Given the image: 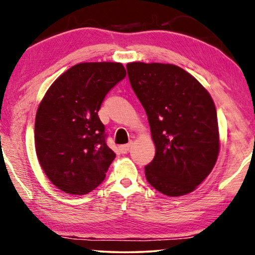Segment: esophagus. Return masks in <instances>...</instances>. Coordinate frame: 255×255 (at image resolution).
<instances>
[{
    "mask_svg": "<svg viewBox=\"0 0 255 255\" xmlns=\"http://www.w3.org/2000/svg\"><path fill=\"white\" fill-rule=\"evenodd\" d=\"M131 146H132V142H128V144H125V145H121L120 146L121 153H123V154H125V153H128V151H130Z\"/></svg>",
    "mask_w": 255,
    "mask_h": 255,
    "instance_id": "34e87169",
    "label": "esophagus"
}]
</instances>
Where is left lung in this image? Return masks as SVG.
<instances>
[{"label": "left lung", "mask_w": 255, "mask_h": 255, "mask_svg": "<svg viewBox=\"0 0 255 255\" xmlns=\"http://www.w3.org/2000/svg\"><path fill=\"white\" fill-rule=\"evenodd\" d=\"M127 69L155 144L154 158L145 166L146 180L167 196L190 193L217 161L214 101L193 75L175 65L131 62Z\"/></svg>", "instance_id": "8db88e82"}]
</instances>
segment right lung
Returning <instances> with one entry per match:
<instances>
[{"mask_svg": "<svg viewBox=\"0 0 255 255\" xmlns=\"http://www.w3.org/2000/svg\"><path fill=\"white\" fill-rule=\"evenodd\" d=\"M127 72L120 62H83L53 82L37 110L34 144L48 180L72 195L99 187L114 159L99 115L107 94Z\"/></svg>", "mask_w": 255, "mask_h": 255, "instance_id": "right-lung-1", "label": "right lung"}]
</instances>
